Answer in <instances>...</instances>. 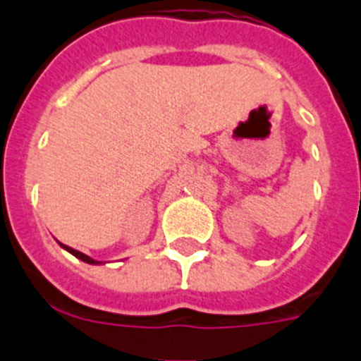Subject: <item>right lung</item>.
Returning <instances> with one entry per match:
<instances>
[{
    "label": "right lung",
    "mask_w": 361,
    "mask_h": 361,
    "mask_svg": "<svg viewBox=\"0 0 361 361\" xmlns=\"http://www.w3.org/2000/svg\"><path fill=\"white\" fill-rule=\"evenodd\" d=\"M59 245H61V247H63V250H65V251H68L70 255H73V257H75V258H79V260H82V262H86V264H92V266H99V264H103V262H99V260H94V258H92V257H88V255L81 253V251L73 250V247H68V245L61 244V242H59Z\"/></svg>",
    "instance_id": "right-lung-1"
}]
</instances>
